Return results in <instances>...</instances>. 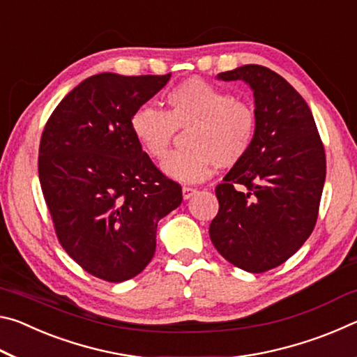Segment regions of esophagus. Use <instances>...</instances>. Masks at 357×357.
Segmentation results:
<instances>
[{
  "instance_id": "34e87169",
  "label": "esophagus",
  "mask_w": 357,
  "mask_h": 357,
  "mask_svg": "<svg viewBox=\"0 0 357 357\" xmlns=\"http://www.w3.org/2000/svg\"><path fill=\"white\" fill-rule=\"evenodd\" d=\"M195 193H197L195 187H190V185H184V187H183V197H184V200H189V198L195 195Z\"/></svg>"
}]
</instances>
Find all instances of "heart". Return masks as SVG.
<instances>
[{
	"label": "heart",
	"mask_w": 357,
	"mask_h": 357,
	"mask_svg": "<svg viewBox=\"0 0 357 357\" xmlns=\"http://www.w3.org/2000/svg\"><path fill=\"white\" fill-rule=\"evenodd\" d=\"M167 110L149 105L132 113L130 129L144 154L162 160L170 151L176 130L187 129V149L162 164L168 176L181 183L206 179L213 165L239 164L255 142L258 116L252 104L202 78H189L167 94Z\"/></svg>",
	"instance_id": "obj_1"
}]
</instances>
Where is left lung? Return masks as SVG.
I'll return each mask as SVG.
<instances>
[{
	"label": "left lung",
	"mask_w": 357,
	"mask_h": 357,
	"mask_svg": "<svg viewBox=\"0 0 357 357\" xmlns=\"http://www.w3.org/2000/svg\"><path fill=\"white\" fill-rule=\"evenodd\" d=\"M219 78L250 84L258 129L249 153L215 187L219 213L209 236L236 268L266 273L294 255L315 228L324 144L307 102L274 70L247 64Z\"/></svg>",
	"instance_id": "obj_1"
}]
</instances>
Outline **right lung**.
Returning a JSON list of instances; mask_svg holds the SVG:
<instances>
[{"instance_id": "right-lung-1", "label": "right lung", "mask_w": 357, "mask_h": 357, "mask_svg": "<svg viewBox=\"0 0 357 357\" xmlns=\"http://www.w3.org/2000/svg\"><path fill=\"white\" fill-rule=\"evenodd\" d=\"M98 74L75 86L48 118L39 144V181L56 238L83 271L124 282L155 252L157 222L183 189L144 154L130 118L170 80Z\"/></svg>"}]
</instances>
